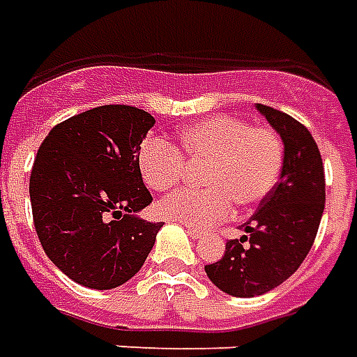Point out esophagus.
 <instances>
[{"instance_id": "esophagus-1", "label": "esophagus", "mask_w": 357, "mask_h": 357, "mask_svg": "<svg viewBox=\"0 0 357 357\" xmlns=\"http://www.w3.org/2000/svg\"><path fill=\"white\" fill-rule=\"evenodd\" d=\"M187 233L193 237L195 241H201L202 239V231H199V229H195V227H187Z\"/></svg>"}]
</instances>
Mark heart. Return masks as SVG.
Segmentation results:
<instances>
[{"label": "heart", "mask_w": 357, "mask_h": 357, "mask_svg": "<svg viewBox=\"0 0 357 357\" xmlns=\"http://www.w3.org/2000/svg\"><path fill=\"white\" fill-rule=\"evenodd\" d=\"M189 166H200L199 189H183L158 202V214L172 222L206 229L237 208L262 202L281 178L284 147L279 133L252 128L241 118H204L179 135L178 149L147 137L137 149V168L145 185L168 191L181 183Z\"/></svg>", "instance_id": "b5f03b06"}]
</instances>
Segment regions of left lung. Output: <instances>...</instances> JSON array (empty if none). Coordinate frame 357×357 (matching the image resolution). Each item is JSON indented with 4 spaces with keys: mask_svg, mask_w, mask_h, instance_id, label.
<instances>
[{
    "mask_svg": "<svg viewBox=\"0 0 357 357\" xmlns=\"http://www.w3.org/2000/svg\"><path fill=\"white\" fill-rule=\"evenodd\" d=\"M256 109L283 139V172L275 189L243 225L247 235L227 241L222 260L204 266L220 291L239 298L266 294L300 268L325 208V172L312 133L281 110L268 105Z\"/></svg>",
    "mask_w": 357,
    "mask_h": 357,
    "instance_id": "8db88e82",
    "label": "left lung"
}]
</instances>
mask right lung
Listing matches in <instances>:
<instances>
[{
    "label": "right lung",
    "instance_id": "add662e5",
    "mask_svg": "<svg viewBox=\"0 0 357 357\" xmlns=\"http://www.w3.org/2000/svg\"><path fill=\"white\" fill-rule=\"evenodd\" d=\"M155 118L130 105H102L57 124L38 149L30 202L45 255L76 283L124 284L147 260L162 222L135 214L153 202L137 149Z\"/></svg>",
    "mask_w": 357,
    "mask_h": 357
}]
</instances>
